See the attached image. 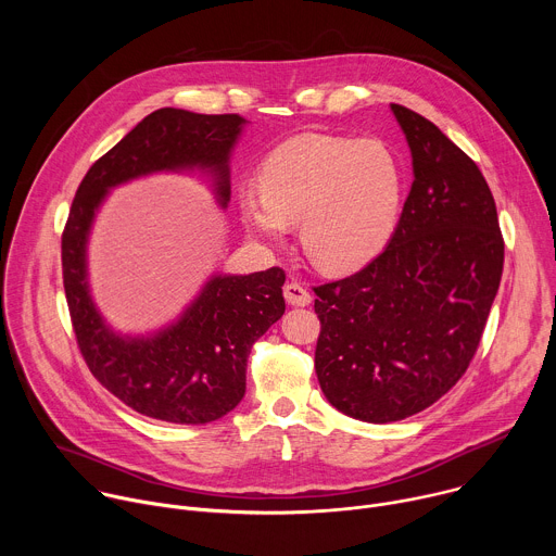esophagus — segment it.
<instances>
[{
  "label": "esophagus",
  "instance_id": "esophagus-1",
  "mask_svg": "<svg viewBox=\"0 0 556 556\" xmlns=\"http://www.w3.org/2000/svg\"><path fill=\"white\" fill-rule=\"evenodd\" d=\"M283 296L290 305H309V301H312L309 290L296 281H290L283 286Z\"/></svg>",
  "mask_w": 556,
  "mask_h": 556
}]
</instances>
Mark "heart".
Segmentation results:
<instances>
[{"mask_svg": "<svg viewBox=\"0 0 556 556\" xmlns=\"http://www.w3.org/2000/svg\"><path fill=\"white\" fill-rule=\"evenodd\" d=\"M403 198V163L387 142L301 134L268 153L260 189H242L237 206L266 242H283L299 224L305 255L324 270L348 273L387 247Z\"/></svg>", "mask_w": 556, "mask_h": 556, "instance_id": "b5f03b06", "label": "heart"}]
</instances>
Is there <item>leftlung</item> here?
<instances>
[{
	"label": "left lung",
	"mask_w": 556,
	"mask_h": 556,
	"mask_svg": "<svg viewBox=\"0 0 556 556\" xmlns=\"http://www.w3.org/2000/svg\"><path fill=\"white\" fill-rule=\"evenodd\" d=\"M414 185L387 249L363 270L314 288V369L332 407L405 420L464 376L504 270L493 193L470 157L425 116L391 103Z\"/></svg>",
	"instance_id": "left-lung-1"
}]
</instances>
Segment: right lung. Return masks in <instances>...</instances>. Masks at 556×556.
<instances>
[{
  "label": "right lung",
  "mask_w": 556,
  "mask_h": 556,
  "mask_svg": "<svg viewBox=\"0 0 556 556\" xmlns=\"http://www.w3.org/2000/svg\"><path fill=\"white\" fill-rule=\"evenodd\" d=\"M247 118L176 108L144 116L90 167L61 235L70 319L94 378L134 412L174 425H206L232 412L247 391L253 343L281 319L286 273L213 275L180 319L149 337H121L88 286V237L110 189L157 172L200 169L222 206L230 200V151Z\"/></svg>",
  "instance_id": "right-lung-1"
}]
</instances>
